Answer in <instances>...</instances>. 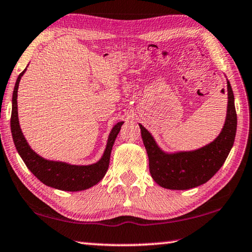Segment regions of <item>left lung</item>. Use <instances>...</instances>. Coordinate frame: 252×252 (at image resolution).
Listing matches in <instances>:
<instances>
[{
    "instance_id": "1",
    "label": "left lung",
    "mask_w": 252,
    "mask_h": 252,
    "mask_svg": "<svg viewBox=\"0 0 252 252\" xmlns=\"http://www.w3.org/2000/svg\"><path fill=\"white\" fill-rule=\"evenodd\" d=\"M228 110L220 135L207 146L192 152L167 154L158 146L145 127H141L150 172L159 187L170 189H189L207 183L220 170L233 146L237 131L234 96L228 80Z\"/></svg>"
}]
</instances>
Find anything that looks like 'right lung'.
<instances>
[{"label": "right lung", "instance_id": "right-lung-1", "mask_svg": "<svg viewBox=\"0 0 252 252\" xmlns=\"http://www.w3.org/2000/svg\"><path fill=\"white\" fill-rule=\"evenodd\" d=\"M27 68L20 73L16 79L13 97H12V114H11V131L16 151L21 156L27 167L32 174L48 187L55 188L63 191L76 192L87 189L96 185L105 176L109 166L111 148L117 135L121 130L124 122H119L111 129L108 142L102 158L97 163L92 165H70L63 162H55L41 158L35 152L31 150L27 139L24 138L21 128H20L18 117V88L21 77L26 72Z\"/></svg>", "mask_w": 252, "mask_h": 252}]
</instances>
